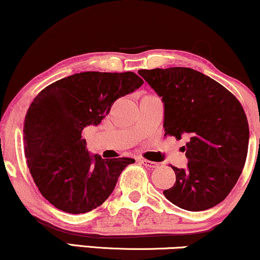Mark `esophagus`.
Masks as SVG:
<instances>
[{
  "label": "esophagus",
  "mask_w": 260,
  "mask_h": 260,
  "mask_svg": "<svg viewBox=\"0 0 260 260\" xmlns=\"http://www.w3.org/2000/svg\"><path fill=\"white\" fill-rule=\"evenodd\" d=\"M140 162H141L142 165H143L144 167H147V168H149V169H154V168H156V167L158 166L156 162L149 161V159H145V158H141Z\"/></svg>",
  "instance_id": "1"
}]
</instances>
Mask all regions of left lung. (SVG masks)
Wrapping results in <instances>:
<instances>
[{"instance_id":"obj_1","label":"left lung","mask_w":260,"mask_h":260,"mask_svg":"<svg viewBox=\"0 0 260 260\" xmlns=\"http://www.w3.org/2000/svg\"><path fill=\"white\" fill-rule=\"evenodd\" d=\"M162 98L167 135L188 141L187 168L175 172L165 197L186 211L220 204L236 186L247 156L250 130L239 101L221 84L188 67L140 70Z\"/></svg>"}]
</instances>
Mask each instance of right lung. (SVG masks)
Listing matches in <instances>:
<instances>
[{
    "instance_id": "right-lung-1",
    "label": "right lung",
    "mask_w": 260,
    "mask_h": 260,
    "mask_svg": "<svg viewBox=\"0 0 260 260\" xmlns=\"http://www.w3.org/2000/svg\"><path fill=\"white\" fill-rule=\"evenodd\" d=\"M143 83L134 72H81L48 85L31 102L23 126L24 155L42 197L56 208L72 214L97 208L135 162L91 154L81 133L101 124L117 99Z\"/></svg>"
}]
</instances>
